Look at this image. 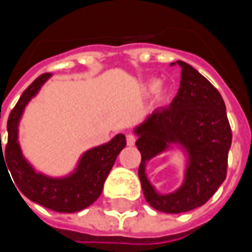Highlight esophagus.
<instances>
[{
  "label": "esophagus",
  "mask_w": 252,
  "mask_h": 252,
  "mask_svg": "<svg viewBox=\"0 0 252 252\" xmlns=\"http://www.w3.org/2000/svg\"><path fill=\"white\" fill-rule=\"evenodd\" d=\"M126 143H127L129 146H134V143H136V136H134L133 133H127V134H126Z\"/></svg>",
  "instance_id": "obj_1"
}]
</instances>
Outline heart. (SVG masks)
Returning a JSON list of instances; mask_svg holds the SVG:
<instances>
[{"instance_id": "b5f03b06", "label": "heart", "mask_w": 252, "mask_h": 252, "mask_svg": "<svg viewBox=\"0 0 252 252\" xmlns=\"http://www.w3.org/2000/svg\"><path fill=\"white\" fill-rule=\"evenodd\" d=\"M151 88H153L154 91H157V90L160 88V83H158V81H154V83L151 84Z\"/></svg>"}]
</instances>
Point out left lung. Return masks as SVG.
Here are the masks:
<instances>
[{
  "instance_id": "8db88e82",
  "label": "left lung",
  "mask_w": 252,
  "mask_h": 252,
  "mask_svg": "<svg viewBox=\"0 0 252 252\" xmlns=\"http://www.w3.org/2000/svg\"><path fill=\"white\" fill-rule=\"evenodd\" d=\"M181 67V85L169 106L158 108L136 127V146L141 154L139 178L151 208L164 213H182L205 205L227 174L231 127L220 92L192 65ZM179 144L189 153L183 187L168 195L157 194L145 177V162Z\"/></svg>"
}]
</instances>
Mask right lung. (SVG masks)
I'll list each match as a JSON object with an SVG mask.
<instances>
[{
	"label": "right lung",
	"instance_id": "obj_1",
	"mask_svg": "<svg viewBox=\"0 0 252 252\" xmlns=\"http://www.w3.org/2000/svg\"><path fill=\"white\" fill-rule=\"evenodd\" d=\"M49 77V73L39 75L25 90L9 113L6 123L8 141L4 153L0 134V158L1 156L2 158L5 157V165L8 167L6 171L9 169L18 190H21L29 200L54 212L74 213L88 208L99 198L105 179L111 172L118 154L126 146V137L123 134H118L109 143L84 153L77 169L65 178H49L43 174H37L21 153L18 143V123L28 102L37 94Z\"/></svg>",
	"mask_w": 252,
	"mask_h": 252
}]
</instances>
